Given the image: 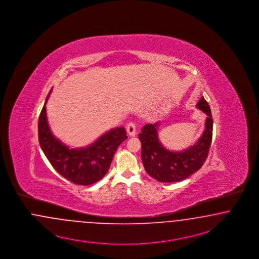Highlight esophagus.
Listing matches in <instances>:
<instances>
[{"mask_svg": "<svg viewBox=\"0 0 259 259\" xmlns=\"http://www.w3.org/2000/svg\"><path fill=\"white\" fill-rule=\"evenodd\" d=\"M126 130H127V133L130 136V137H134L136 133H137V130H136V124L133 122H130L128 123L126 126Z\"/></svg>", "mask_w": 259, "mask_h": 259, "instance_id": "esophagus-1", "label": "esophagus"}]
</instances>
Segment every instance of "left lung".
I'll list each match as a JSON object with an SVG mask.
<instances>
[{"mask_svg":"<svg viewBox=\"0 0 259 259\" xmlns=\"http://www.w3.org/2000/svg\"><path fill=\"white\" fill-rule=\"evenodd\" d=\"M196 106L207 116L205 130L195 144L183 151H170L161 144L158 136L159 122L144 125L139 134L144 169L157 181L174 183L185 180L200 169L206 160L212 140L213 119L205 98L202 97Z\"/></svg>","mask_w":259,"mask_h":259,"instance_id":"8db88e82","label":"left lung"}]
</instances>
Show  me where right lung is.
I'll return each instance as SVG.
<instances>
[{
  "label": "right lung",
  "mask_w": 259,
  "mask_h": 259,
  "mask_svg": "<svg viewBox=\"0 0 259 259\" xmlns=\"http://www.w3.org/2000/svg\"><path fill=\"white\" fill-rule=\"evenodd\" d=\"M46 98L38 121V140L51 164L64 178L80 186H89L103 178L110 168L117 147L127 139L124 127H116L86 147L70 148L52 133L47 119Z\"/></svg>",
  "instance_id": "right-lung-1"
}]
</instances>
